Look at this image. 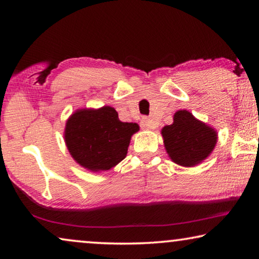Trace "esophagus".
Instances as JSON below:
<instances>
[{"label": "esophagus", "instance_id": "34e87169", "mask_svg": "<svg viewBox=\"0 0 259 259\" xmlns=\"http://www.w3.org/2000/svg\"><path fill=\"white\" fill-rule=\"evenodd\" d=\"M140 125H142L143 129H154L155 123L151 117H143L142 121H140Z\"/></svg>", "mask_w": 259, "mask_h": 259}]
</instances>
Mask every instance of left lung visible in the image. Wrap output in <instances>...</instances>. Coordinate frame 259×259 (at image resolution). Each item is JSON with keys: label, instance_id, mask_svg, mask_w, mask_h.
<instances>
[{"label": "left lung", "instance_id": "obj_1", "mask_svg": "<svg viewBox=\"0 0 259 259\" xmlns=\"http://www.w3.org/2000/svg\"><path fill=\"white\" fill-rule=\"evenodd\" d=\"M162 136L169 156L175 163L184 166L203 161L217 142L216 131L185 109L175 114L174 123L162 129Z\"/></svg>", "mask_w": 259, "mask_h": 259}]
</instances>
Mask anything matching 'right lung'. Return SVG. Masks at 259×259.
I'll return each mask as SVG.
<instances>
[{
  "label": "right lung",
  "mask_w": 259,
  "mask_h": 259,
  "mask_svg": "<svg viewBox=\"0 0 259 259\" xmlns=\"http://www.w3.org/2000/svg\"><path fill=\"white\" fill-rule=\"evenodd\" d=\"M138 124L121 122L115 109H81L69 117L65 142L78 164L91 171L108 170L124 159Z\"/></svg>",
  "instance_id": "add662e5"
}]
</instances>
